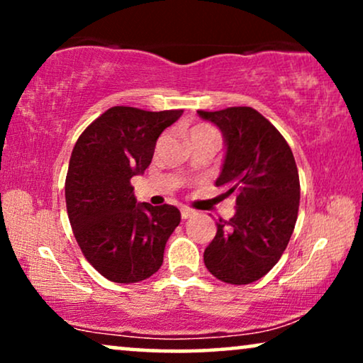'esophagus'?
Returning <instances> with one entry per match:
<instances>
[{
	"label": "esophagus",
	"instance_id": "obj_1",
	"mask_svg": "<svg viewBox=\"0 0 363 363\" xmlns=\"http://www.w3.org/2000/svg\"><path fill=\"white\" fill-rule=\"evenodd\" d=\"M195 215V211L190 210V208H182V218L183 220H188V218H191Z\"/></svg>",
	"mask_w": 363,
	"mask_h": 363
}]
</instances>
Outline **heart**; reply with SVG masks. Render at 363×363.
I'll return each instance as SVG.
<instances>
[{
    "label": "heart",
    "mask_w": 363,
    "mask_h": 363,
    "mask_svg": "<svg viewBox=\"0 0 363 363\" xmlns=\"http://www.w3.org/2000/svg\"><path fill=\"white\" fill-rule=\"evenodd\" d=\"M205 133H216V130L210 125H206V123H198V125H195L191 128L190 132V137L191 135H205Z\"/></svg>",
    "instance_id": "1"
}]
</instances>
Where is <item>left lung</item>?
<instances>
[{
	"label": "left lung",
	"mask_w": 363,
	"mask_h": 363,
	"mask_svg": "<svg viewBox=\"0 0 363 363\" xmlns=\"http://www.w3.org/2000/svg\"><path fill=\"white\" fill-rule=\"evenodd\" d=\"M198 113L225 137L216 186L225 196L236 195L235 216L216 223L203 259L216 279L250 284L274 267L294 231L301 198L294 155L279 130L252 107Z\"/></svg>",
	"instance_id": "8db88e82"
}]
</instances>
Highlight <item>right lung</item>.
<instances>
[{
  "label": "right lung",
  "instance_id": "1",
  "mask_svg": "<svg viewBox=\"0 0 363 363\" xmlns=\"http://www.w3.org/2000/svg\"><path fill=\"white\" fill-rule=\"evenodd\" d=\"M183 111L116 106L77 138L66 177V206L82 255L106 279L130 284L160 269L182 215L172 205H137L130 178L150 165L160 133Z\"/></svg>",
  "mask_w": 363,
  "mask_h": 363
}]
</instances>
